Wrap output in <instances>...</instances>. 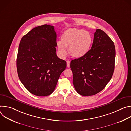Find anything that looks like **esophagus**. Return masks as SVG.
I'll return each mask as SVG.
<instances>
[{
	"instance_id": "1",
	"label": "esophagus",
	"mask_w": 131,
	"mask_h": 131,
	"mask_svg": "<svg viewBox=\"0 0 131 131\" xmlns=\"http://www.w3.org/2000/svg\"><path fill=\"white\" fill-rule=\"evenodd\" d=\"M70 61H66V63H67V66L68 67H70Z\"/></svg>"
}]
</instances>
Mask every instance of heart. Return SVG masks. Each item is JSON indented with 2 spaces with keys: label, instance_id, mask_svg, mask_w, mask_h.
Here are the masks:
<instances>
[{
  "label": "heart",
  "instance_id": "heart-1",
  "mask_svg": "<svg viewBox=\"0 0 131 131\" xmlns=\"http://www.w3.org/2000/svg\"><path fill=\"white\" fill-rule=\"evenodd\" d=\"M92 37L90 33L81 29L70 28L65 30L61 37V41L57 42L59 53L63 56L66 53V48L70 55L75 58L85 56L89 51Z\"/></svg>",
  "mask_w": 131,
  "mask_h": 131
}]
</instances>
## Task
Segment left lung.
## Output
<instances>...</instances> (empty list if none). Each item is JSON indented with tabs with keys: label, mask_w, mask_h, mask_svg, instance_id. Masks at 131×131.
<instances>
[{
	"label": "left lung",
	"mask_w": 131,
	"mask_h": 131,
	"mask_svg": "<svg viewBox=\"0 0 131 131\" xmlns=\"http://www.w3.org/2000/svg\"><path fill=\"white\" fill-rule=\"evenodd\" d=\"M94 35L88 53L70 62L73 85L82 96L94 95L103 90L113 76L115 69L114 42L101 29H97Z\"/></svg>",
	"instance_id": "8db88e82"
}]
</instances>
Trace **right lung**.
<instances>
[{
  "label": "right lung",
  "mask_w": 131,
  "mask_h": 131,
  "mask_svg": "<svg viewBox=\"0 0 131 131\" xmlns=\"http://www.w3.org/2000/svg\"><path fill=\"white\" fill-rule=\"evenodd\" d=\"M57 46V34L50 25L35 27L21 39L16 59L18 76L35 95L52 94L66 69V61L55 53Z\"/></svg>",
  "instance_id": "obj_1"
}]
</instances>
